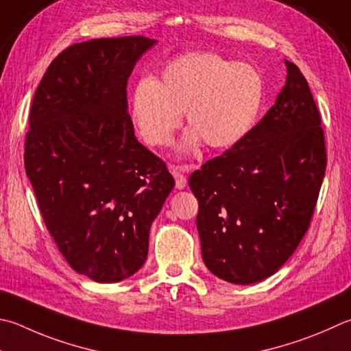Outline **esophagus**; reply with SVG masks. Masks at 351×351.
<instances>
[{
	"label": "esophagus",
	"instance_id": "1",
	"mask_svg": "<svg viewBox=\"0 0 351 351\" xmlns=\"http://www.w3.org/2000/svg\"><path fill=\"white\" fill-rule=\"evenodd\" d=\"M190 169H192V167H189V165H175V164L170 165V171H171V175H173V178H175L178 189L187 187V176H186V173H187Z\"/></svg>",
	"mask_w": 351,
	"mask_h": 351
}]
</instances>
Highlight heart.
I'll return each mask as SVG.
<instances>
[{
  "label": "heart",
  "instance_id": "1",
  "mask_svg": "<svg viewBox=\"0 0 351 351\" xmlns=\"http://www.w3.org/2000/svg\"><path fill=\"white\" fill-rule=\"evenodd\" d=\"M264 99L256 69L213 52H190L169 61L154 81L144 78L132 93V118L150 145H167L186 112L192 129L182 150L201 139L210 149H228L244 138Z\"/></svg>",
  "mask_w": 351,
  "mask_h": 351
}]
</instances>
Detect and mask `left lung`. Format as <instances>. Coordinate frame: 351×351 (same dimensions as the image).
<instances>
[{
  "label": "left lung",
  "instance_id": "8db88e82",
  "mask_svg": "<svg viewBox=\"0 0 351 351\" xmlns=\"http://www.w3.org/2000/svg\"><path fill=\"white\" fill-rule=\"evenodd\" d=\"M285 67L265 117L189 178L204 264L227 282L254 284L281 269L308 230L326 175L321 113L301 70Z\"/></svg>",
  "mask_w": 351,
  "mask_h": 351
}]
</instances>
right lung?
<instances>
[{
    "label": "right lung",
    "instance_id": "obj_1",
    "mask_svg": "<svg viewBox=\"0 0 351 351\" xmlns=\"http://www.w3.org/2000/svg\"><path fill=\"white\" fill-rule=\"evenodd\" d=\"M155 40L76 43L50 62L35 90L24 167L49 233L75 271L119 282L147 259L150 226L175 186L139 144L127 80Z\"/></svg>",
    "mask_w": 351,
    "mask_h": 351
}]
</instances>
